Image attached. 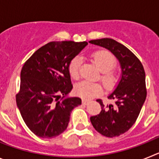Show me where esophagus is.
<instances>
[{"label":"esophagus","instance_id":"34e87169","mask_svg":"<svg viewBox=\"0 0 159 159\" xmlns=\"http://www.w3.org/2000/svg\"><path fill=\"white\" fill-rule=\"evenodd\" d=\"M89 102H90V100H87V99H83V103H84V104L87 105V104H88Z\"/></svg>","mask_w":159,"mask_h":159}]
</instances>
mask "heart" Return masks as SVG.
I'll return each instance as SVG.
<instances>
[{
    "label": "heart",
    "instance_id": "obj_1",
    "mask_svg": "<svg viewBox=\"0 0 159 159\" xmlns=\"http://www.w3.org/2000/svg\"><path fill=\"white\" fill-rule=\"evenodd\" d=\"M92 60L96 67L101 71V80L105 88L108 90L113 89L119 80L118 73L112 70L116 64V59L110 52L102 50L93 53ZM81 66L80 57H76L72 59L69 64V73L75 80L80 77V69ZM75 92L84 99H89L98 96L102 92V87L99 83H91L82 81L75 86Z\"/></svg>",
    "mask_w": 159,
    "mask_h": 159
}]
</instances>
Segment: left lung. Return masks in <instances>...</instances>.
I'll return each mask as SVG.
<instances>
[{
  "mask_svg": "<svg viewBox=\"0 0 159 159\" xmlns=\"http://www.w3.org/2000/svg\"><path fill=\"white\" fill-rule=\"evenodd\" d=\"M90 43L107 49L119 60L121 76L107 98L114 104L104 105L97 99L102 111L90 118L94 128L106 137H116L129 130L135 123L147 97L146 74L140 60L127 47L109 38L92 40Z\"/></svg>",
  "mask_w": 159,
  "mask_h": 159,
  "instance_id": "obj_1",
  "label": "left lung"
}]
</instances>
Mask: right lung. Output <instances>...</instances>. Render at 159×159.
Wrapping results in <instances>:
<instances>
[{"mask_svg": "<svg viewBox=\"0 0 159 159\" xmlns=\"http://www.w3.org/2000/svg\"><path fill=\"white\" fill-rule=\"evenodd\" d=\"M88 42L53 41L36 50L20 72L17 107L25 124L36 135L52 139L67 129L71 111L81 104L69 97L72 89L69 64Z\"/></svg>", "mask_w": 159, "mask_h": 159, "instance_id": "add662e5", "label": "right lung"}]
</instances>
